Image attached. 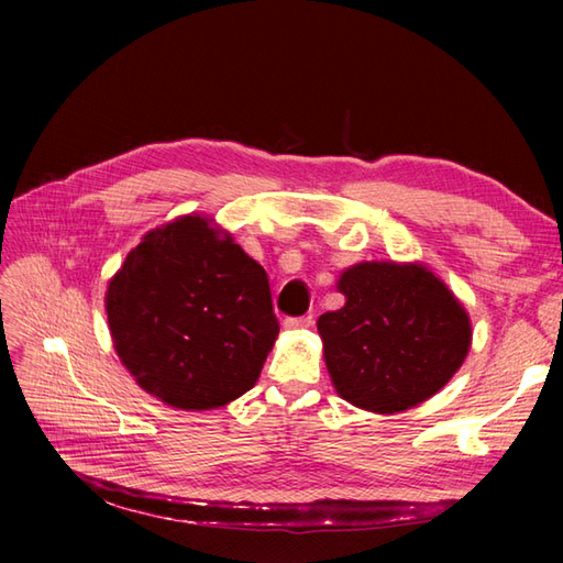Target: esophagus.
<instances>
[{
    "label": "esophagus",
    "instance_id": "34e87169",
    "mask_svg": "<svg viewBox=\"0 0 563 563\" xmlns=\"http://www.w3.org/2000/svg\"><path fill=\"white\" fill-rule=\"evenodd\" d=\"M284 327H286L288 331L308 329V327H312V317H310V314H302V317H288V319L284 321Z\"/></svg>",
    "mask_w": 563,
    "mask_h": 563
}]
</instances>
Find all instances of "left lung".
Masks as SVG:
<instances>
[{"label":"left lung","instance_id":"1","mask_svg":"<svg viewBox=\"0 0 563 563\" xmlns=\"http://www.w3.org/2000/svg\"><path fill=\"white\" fill-rule=\"evenodd\" d=\"M338 288L347 302L317 321L338 395L376 413L406 411L465 362L470 319L422 265L360 263Z\"/></svg>","mask_w":563,"mask_h":563}]
</instances>
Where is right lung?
<instances>
[{"mask_svg":"<svg viewBox=\"0 0 563 563\" xmlns=\"http://www.w3.org/2000/svg\"><path fill=\"white\" fill-rule=\"evenodd\" d=\"M106 310L135 383L185 411L249 391L279 333L267 272L199 216L143 236L112 277Z\"/></svg>","mask_w":563,"mask_h":563,"instance_id":"obj_1","label":"right lung"}]
</instances>
